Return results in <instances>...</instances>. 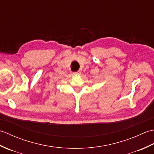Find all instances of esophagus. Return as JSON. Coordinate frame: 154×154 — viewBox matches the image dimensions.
I'll return each mask as SVG.
<instances>
[{
    "instance_id": "obj_1",
    "label": "esophagus",
    "mask_w": 154,
    "mask_h": 154,
    "mask_svg": "<svg viewBox=\"0 0 154 154\" xmlns=\"http://www.w3.org/2000/svg\"><path fill=\"white\" fill-rule=\"evenodd\" d=\"M73 74H75V75H81V72L80 71H78L77 72H75V73H73Z\"/></svg>"
}]
</instances>
